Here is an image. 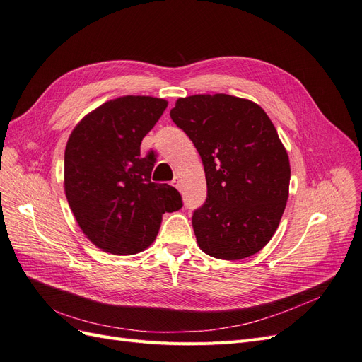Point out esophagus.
Listing matches in <instances>:
<instances>
[{
  "label": "esophagus",
  "mask_w": 362,
  "mask_h": 362,
  "mask_svg": "<svg viewBox=\"0 0 362 362\" xmlns=\"http://www.w3.org/2000/svg\"><path fill=\"white\" fill-rule=\"evenodd\" d=\"M172 184L175 185V187H177L178 190H181V187H182V184H181V178L180 177H175L173 178V181H172Z\"/></svg>",
  "instance_id": "esophagus-1"
}]
</instances>
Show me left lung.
I'll return each mask as SVG.
<instances>
[{
  "label": "left lung",
  "mask_w": 362,
  "mask_h": 362,
  "mask_svg": "<svg viewBox=\"0 0 362 362\" xmlns=\"http://www.w3.org/2000/svg\"><path fill=\"white\" fill-rule=\"evenodd\" d=\"M170 117L204 164L206 199L192 217L199 247L221 259L257 254L288 199L290 163L276 128L259 105L225 93L180 98Z\"/></svg>",
  "instance_id": "8db88e82"
}]
</instances>
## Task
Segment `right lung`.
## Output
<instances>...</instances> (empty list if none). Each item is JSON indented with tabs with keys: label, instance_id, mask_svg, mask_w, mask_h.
Masks as SVG:
<instances>
[{
	"label": "right lung",
	"instance_id": "right-lung-1",
	"mask_svg": "<svg viewBox=\"0 0 362 362\" xmlns=\"http://www.w3.org/2000/svg\"><path fill=\"white\" fill-rule=\"evenodd\" d=\"M152 96H122L87 115L64 151V192L83 233L115 255L154 242L161 216L182 206L180 192L151 181L157 154L140 144L166 110Z\"/></svg>",
	"mask_w": 362,
	"mask_h": 362
}]
</instances>
